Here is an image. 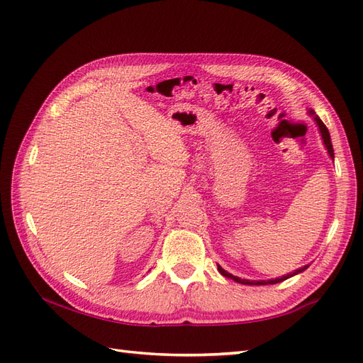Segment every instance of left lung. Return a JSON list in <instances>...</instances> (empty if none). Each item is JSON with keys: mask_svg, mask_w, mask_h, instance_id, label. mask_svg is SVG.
I'll use <instances>...</instances> for the list:
<instances>
[{"mask_svg": "<svg viewBox=\"0 0 363 363\" xmlns=\"http://www.w3.org/2000/svg\"><path fill=\"white\" fill-rule=\"evenodd\" d=\"M307 113H309L311 116H313L315 123H316V125H318V130H320V133H321V138H323V142H324V145H325V150H327V152H328V156H330V159H332V160H335V152H333L332 139H330V133H328L327 127L324 125V123H323V121L320 119V116H318V115L315 113V111H312V108H307ZM307 268H309V265H304V267H301V268H298V269H295L294 272H291V274H286V276L277 277V279H269V280H247V279H240V277H236V276H233V274L227 272L224 268H221V267L218 265V271L221 272L224 277L232 279V280H235L236 283H242V284H251V286H252V284H255V286H262V284H276V283H280V281L286 280V279H289V277H294V276H296V274L303 272V271H304V269H307Z\"/></svg>", "mask_w": 363, "mask_h": 363, "instance_id": "left-lung-1", "label": "left lung"}]
</instances>
